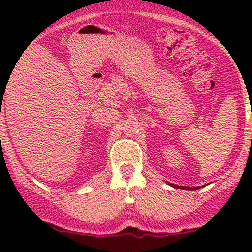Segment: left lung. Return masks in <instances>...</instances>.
Returning <instances> with one entry per match:
<instances>
[{"label":"left lung","instance_id":"1","mask_svg":"<svg viewBox=\"0 0 252 252\" xmlns=\"http://www.w3.org/2000/svg\"><path fill=\"white\" fill-rule=\"evenodd\" d=\"M168 185H170V186H172V187H174V189H186V190H195V189H200V186H199V187H186V186H179V185H174V184H169V182H168Z\"/></svg>","mask_w":252,"mask_h":252}]
</instances>
